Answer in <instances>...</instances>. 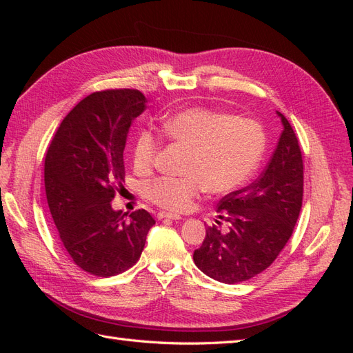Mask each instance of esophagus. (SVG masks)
<instances>
[{
    "label": "esophagus",
    "instance_id": "esophagus-1",
    "mask_svg": "<svg viewBox=\"0 0 353 353\" xmlns=\"http://www.w3.org/2000/svg\"><path fill=\"white\" fill-rule=\"evenodd\" d=\"M157 218L159 219H181V215L178 213H170V212H159L157 213Z\"/></svg>",
    "mask_w": 353,
    "mask_h": 353
}]
</instances>
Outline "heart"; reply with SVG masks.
Segmentation results:
<instances>
[{
  "instance_id": "1",
  "label": "heart",
  "mask_w": 353,
  "mask_h": 353,
  "mask_svg": "<svg viewBox=\"0 0 353 353\" xmlns=\"http://www.w3.org/2000/svg\"><path fill=\"white\" fill-rule=\"evenodd\" d=\"M163 135L190 148L184 174L160 176L145 184V196L157 206L185 212L201 188L228 194L244 185L258 169L265 152V134L258 122L208 108H190L160 123ZM159 153L152 131H141L134 144V166L150 169Z\"/></svg>"
}]
</instances>
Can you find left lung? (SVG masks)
<instances>
[{
    "instance_id": "1",
    "label": "left lung",
    "mask_w": 353,
    "mask_h": 353,
    "mask_svg": "<svg viewBox=\"0 0 353 353\" xmlns=\"http://www.w3.org/2000/svg\"><path fill=\"white\" fill-rule=\"evenodd\" d=\"M283 132L261 176L250 185L222 197L216 225L206 228V237L193 259L210 279L236 284L253 279L276 259L292 237L302 209L303 160L297 137L285 116Z\"/></svg>"
}]
</instances>
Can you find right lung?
I'll list each match as a JSON object with an SVG mask.
<instances>
[{"label":"right lung","instance_id":"1","mask_svg":"<svg viewBox=\"0 0 353 353\" xmlns=\"http://www.w3.org/2000/svg\"><path fill=\"white\" fill-rule=\"evenodd\" d=\"M145 103L138 90L92 92L63 119L48 147L44 181L52 221L73 262L92 275L131 268L156 223L144 209L126 218L110 203L125 181L128 132Z\"/></svg>","mask_w":353,"mask_h":353}]
</instances>
